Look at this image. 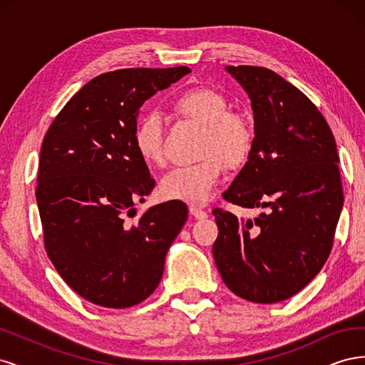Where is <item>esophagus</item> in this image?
Returning a JSON list of instances; mask_svg holds the SVG:
<instances>
[{"mask_svg":"<svg viewBox=\"0 0 365 365\" xmlns=\"http://www.w3.org/2000/svg\"><path fill=\"white\" fill-rule=\"evenodd\" d=\"M189 212L195 219H207L208 217V213L205 212V210L201 208V207H197V205H190Z\"/></svg>","mask_w":365,"mask_h":365,"instance_id":"esophagus-1","label":"esophagus"}]
</instances>
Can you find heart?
<instances>
[{
    "label": "heart",
    "mask_w": 365,
    "mask_h": 365,
    "mask_svg": "<svg viewBox=\"0 0 365 365\" xmlns=\"http://www.w3.org/2000/svg\"><path fill=\"white\" fill-rule=\"evenodd\" d=\"M176 111L205 126L204 161L176 168L164 176L160 192L165 200L205 204L215 196L225 172L224 160L235 163L248 152L252 129L247 117L228 111L225 97L210 88H193L175 101ZM138 155L149 164L164 161V128L158 113L143 115L134 130ZM221 156L219 158L218 155Z\"/></svg>",
    "instance_id": "1"
}]
</instances>
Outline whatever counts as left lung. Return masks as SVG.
Returning a JSON list of instances; mask_svg holds the SVG:
<instances>
[{
    "instance_id": "8db88e82",
    "label": "left lung",
    "mask_w": 365,
    "mask_h": 365,
    "mask_svg": "<svg viewBox=\"0 0 365 365\" xmlns=\"http://www.w3.org/2000/svg\"><path fill=\"white\" fill-rule=\"evenodd\" d=\"M251 101L248 161L222 195L245 208L239 219L216 208V267L231 292L252 303H279L322 271L344 204L336 143L309 98L263 67H225Z\"/></svg>"
}]
</instances>
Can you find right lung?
Listing matches in <instances>:
<instances>
[{"mask_svg": "<svg viewBox=\"0 0 365 365\" xmlns=\"http://www.w3.org/2000/svg\"><path fill=\"white\" fill-rule=\"evenodd\" d=\"M190 68H128L94 77L54 118L39 157L36 201L46 250L70 288L113 309L157 289L165 254L187 220L181 201L153 205L155 180L134 145L141 105Z\"/></svg>", "mask_w": 365, "mask_h": 365, "instance_id": "1", "label": "right lung"}]
</instances>
